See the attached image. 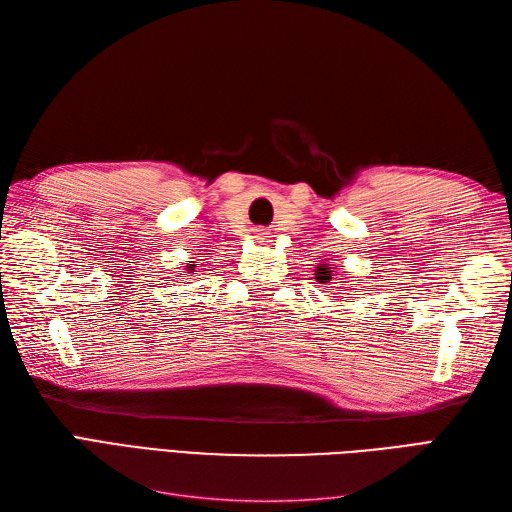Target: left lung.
<instances>
[{
    "instance_id": "left-lung-1",
    "label": "left lung",
    "mask_w": 512,
    "mask_h": 512,
    "mask_svg": "<svg viewBox=\"0 0 512 512\" xmlns=\"http://www.w3.org/2000/svg\"><path fill=\"white\" fill-rule=\"evenodd\" d=\"M333 267H329V265H320L318 269H316V280L320 282V284H329L331 280H333V271H331Z\"/></svg>"
}]
</instances>
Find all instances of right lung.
<instances>
[{
	"instance_id": "right-lung-1",
	"label": "right lung",
	"mask_w": 512,
	"mask_h": 512,
	"mask_svg": "<svg viewBox=\"0 0 512 512\" xmlns=\"http://www.w3.org/2000/svg\"><path fill=\"white\" fill-rule=\"evenodd\" d=\"M188 271H194V265H192V267H188Z\"/></svg>"
}]
</instances>
